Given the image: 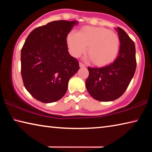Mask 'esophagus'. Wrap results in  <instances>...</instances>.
<instances>
[{
    "instance_id": "esophagus-1",
    "label": "esophagus",
    "mask_w": 152,
    "mask_h": 152,
    "mask_svg": "<svg viewBox=\"0 0 152 152\" xmlns=\"http://www.w3.org/2000/svg\"><path fill=\"white\" fill-rule=\"evenodd\" d=\"M79 65H80V67H81V68H82V67H85L86 66L85 64H84L83 63H82V62H80Z\"/></svg>"
}]
</instances>
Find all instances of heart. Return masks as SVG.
I'll return each instance as SVG.
<instances>
[{
  "mask_svg": "<svg viewBox=\"0 0 152 152\" xmlns=\"http://www.w3.org/2000/svg\"><path fill=\"white\" fill-rule=\"evenodd\" d=\"M67 44L72 56L78 57L88 48V53L94 64L105 66L114 61L120 48L119 36L102 27L86 26L78 33L71 31L67 36Z\"/></svg>",
  "mask_w": 152,
  "mask_h": 152,
  "instance_id": "obj_1",
  "label": "heart"
}]
</instances>
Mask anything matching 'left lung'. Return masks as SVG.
Wrapping results in <instances>:
<instances>
[{
	"mask_svg": "<svg viewBox=\"0 0 152 152\" xmlns=\"http://www.w3.org/2000/svg\"><path fill=\"white\" fill-rule=\"evenodd\" d=\"M120 39L119 56L113 63L102 68L88 67L86 86L89 94L99 101H112L122 96L136 70L135 46L124 30L117 28Z\"/></svg>",
	"mask_w": 152,
	"mask_h": 152,
	"instance_id": "8db88e82",
	"label": "left lung"
}]
</instances>
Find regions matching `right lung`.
Returning <instances> with one entry per match:
<instances>
[{
	"label": "right lung",
	"instance_id": "obj_1",
	"mask_svg": "<svg viewBox=\"0 0 152 152\" xmlns=\"http://www.w3.org/2000/svg\"><path fill=\"white\" fill-rule=\"evenodd\" d=\"M76 21L60 20L33 29L20 53V72L27 91L44 103L61 99L69 80L79 70V62L70 55L67 36Z\"/></svg>",
	"mask_w": 152,
	"mask_h": 152
}]
</instances>
